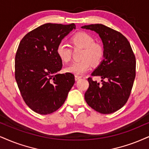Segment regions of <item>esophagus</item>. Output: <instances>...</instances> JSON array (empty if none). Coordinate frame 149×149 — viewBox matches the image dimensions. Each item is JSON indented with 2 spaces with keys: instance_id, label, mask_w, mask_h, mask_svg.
Wrapping results in <instances>:
<instances>
[{
  "instance_id": "esophagus-1",
  "label": "esophagus",
  "mask_w": 149,
  "mask_h": 149,
  "mask_svg": "<svg viewBox=\"0 0 149 149\" xmlns=\"http://www.w3.org/2000/svg\"><path fill=\"white\" fill-rule=\"evenodd\" d=\"M81 77H82L81 76H79V75H75V80L77 81V80H79V79H81Z\"/></svg>"
}]
</instances>
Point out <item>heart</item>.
Returning a JSON list of instances; mask_svg holds the SVG:
<instances>
[{
	"mask_svg": "<svg viewBox=\"0 0 149 149\" xmlns=\"http://www.w3.org/2000/svg\"><path fill=\"white\" fill-rule=\"evenodd\" d=\"M74 47L84 48L81 61L74 62L66 70L77 75H81L91 68L92 65L96 66L101 63L104 56V48L101 43H95V38L88 33L84 32L75 34L71 38ZM56 54L64 62H69L72 58V47L64 41H61L56 47Z\"/></svg>",
	"mask_w": 149,
	"mask_h": 149,
	"instance_id": "heart-1",
	"label": "heart"
}]
</instances>
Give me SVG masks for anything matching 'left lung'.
<instances>
[{"label":"left lung","instance_id":"1","mask_svg":"<svg viewBox=\"0 0 149 149\" xmlns=\"http://www.w3.org/2000/svg\"><path fill=\"white\" fill-rule=\"evenodd\" d=\"M81 28L98 33L104 48V59L89 77L85 100L90 107L102 114H111L125 105L131 95L136 74V60L129 41L118 31L102 24L84 25Z\"/></svg>","mask_w":149,"mask_h":149}]
</instances>
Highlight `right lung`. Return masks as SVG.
I'll use <instances>...</instances> for the list:
<instances>
[{
  "label": "right lung",
  "mask_w": 149,
  "mask_h": 149,
  "mask_svg": "<svg viewBox=\"0 0 149 149\" xmlns=\"http://www.w3.org/2000/svg\"><path fill=\"white\" fill-rule=\"evenodd\" d=\"M76 25L45 23L25 34L15 56V79L24 102L35 113L47 115L65 102L74 74H58L62 60L56 47Z\"/></svg>",
  "instance_id": "obj_1"
}]
</instances>
